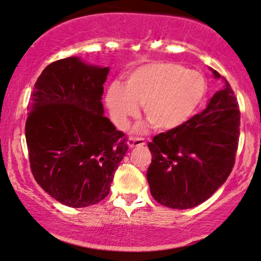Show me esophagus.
I'll return each instance as SVG.
<instances>
[{
	"label": "esophagus",
	"instance_id": "34e87169",
	"mask_svg": "<svg viewBox=\"0 0 261 261\" xmlns=\"http://www.w3.org/2000/svg\"><path fill=\"white\" fill-rule=\"evenodd\" d=\"M146 142L143 139H139V137H131V139L127 140V146L130 148L139 147V146H145Z\"/></svg>",
	"mask_w": 261,
	"mask_h": 261
}]
</instances>
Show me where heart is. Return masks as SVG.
I'll return each mask as SVG.
<instances>
[{
    "instance_id": "b5f03b06",
    "label": "heart",
    "mask_w": 261,
    "mask_h": 261,
    "mask_svg": "<svg viewBox=\"0 0 261 261\" xmlns=\"http://www.w3.org/2000/svg\"><path fill=\"white\" fill-rule=\"evenodd\" d=\"M207 91L206 80L174 62H157L135 70L122 87L113 83L106 101L114 120L125 126L137 115L139 104L155 130H174L184 125L202 103Z\"/></svg>"
}]
</instances>
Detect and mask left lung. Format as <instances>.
<instances>
[{
    "mask_svg": "<svg viewBox=\"0 0 261 261\" xmlns=\"http://www.w3.org/2000/svg\"><path fill=\"white\" fill-rule=\"evenodd\" d=\"M215 79H221L212 70ZM206 109L180 127L148 142L152 161L147 181L152 196L170 208H191L208 199L232 172L238 148L241 113L234 92L222 77Z\"/></svg>",
    "mask_w": 261,
    "mask_h": 261,
    "instance_id": "left-lung-1",
    "label": "left lung"
}]
</instances>
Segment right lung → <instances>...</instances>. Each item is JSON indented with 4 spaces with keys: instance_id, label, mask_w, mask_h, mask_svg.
<instances>
[{
    "instance_id": "obj_1",
    "label": "right lung",
    "mask_w": 261,
    "mask_h": 261,
    "mask_svg": "<svg viewBox=\"0 0 261 261\" xmlns=\"http://www.w3.org/2000/svg\"><path fill=\"white\" fill-rule=\"evenodd\" d=\"M109 70L77 56L59 60L45 67L32 93L25 122L32 173L70 207L101 201L128 149L125 135L104 116Z\"/></svg>"
}]
</instances>
